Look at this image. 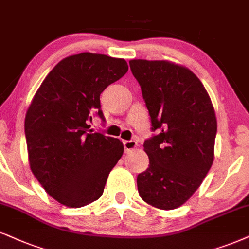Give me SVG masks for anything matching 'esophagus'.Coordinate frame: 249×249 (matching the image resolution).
<instances>
[{"label":"esophagus","instance_id":"obj_1","mask_svg":"<svg viewBox=\"0 0 249 249\" xmlns=\"http://www.w3.org/2000/svg\"><path fill=\"white\" fill-rule=\"evenodd\" d=\"M123 144H124L125 153L132 152V150H134L138 146L137 141H134V140H124L123 141Z\"/></svg>","mask_w":249,"mask_h":249}]
</instances>
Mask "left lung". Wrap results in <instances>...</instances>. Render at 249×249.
I'll list each match as a JSON object with an SVG mask.
<instances>
[{"label":"left lung","instance_id":"left-lung-1","mask_svg":"<svg viewBox=\"0 0 249 249\" xmlns=\"http://www.w3.org/2000/svg\"><path fill=\"white\" fill-rule=\"evenodd\" d=\"M157 135L144 141L149 166L138 175L144 202L171 210L184 204L213 162L217 121L212 100L190 69L169 61L132 59Z\"/></svg>","mask_w":249,"mask_h":249}]
</instances>
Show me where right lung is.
Instances as JSON below:
<instances>
[{
    "instance_id": "obj_1",
    "label": "right lung",
    "mask_w": 249,
    "mask_h": 249,
    "mask_svg": "<svg viewBox=\"0 0 249 249\" xmlns=\"http://www.w3.org/2000/svg\"><path fill=\"white\" fill-rule=\"evenodd\" d=\"M125 59L81 53L65 57L40 85L25 117L28 161L50 196L80 208L101 196L124 152L122 141L90 130L103 119L100 94L126 73Z\"/></svg>"
}]
</instances>
